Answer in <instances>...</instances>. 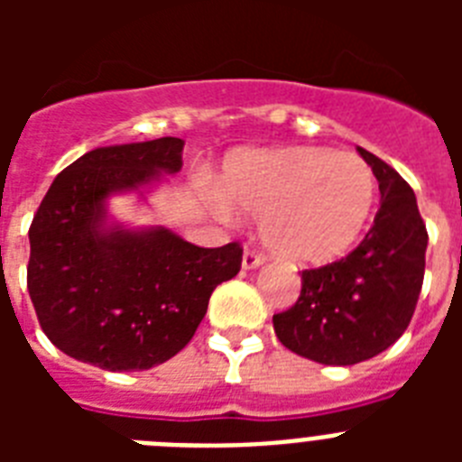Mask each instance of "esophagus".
I'll return each instance as SVG.
<instances>
[{"instance_id": "1", "label": "esophagus", "mask_w": 462, "mask_h": 462, "mask_svg": "<svg viewBox=\"0 0 462 462\" xmlns=\"http://www.w3.org/2000/svg\"><path fill=\"white\" fill-rule=\"evenodd\" d=\"M263 261H266V256L259 254V252L245 250V254H243V268H245V271H250V268H259L261 263H263Z\"/></svg>"}]
</instances>
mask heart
<instances>
[{
	"label": "heart",
	"instance_id": "obj_1",
	"mask_svg": "<svg viewBox=\"0 0 462 462\" xmlns=\"http://www.w3.org/2000/svg\"><path fill=\"white\" fill-rule=\"evenodd\" d=\"M222 191L236 208L259 217L268 250L317 266L356 245L373 215L377 182L356 154L296 145L234 157L224 169ZM212 203L228 215L222 196H212Z\"/></svg>",
	"mask_w": 462,
	"mask_h": 462
}]
</instances>
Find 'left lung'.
I'll use <instances>...</instances> for the list:
<instances>
[{"label": "left lung", "mask_w": 462, "mask_h": 462, "mask_svg": "<svg viewBox=\"0 0 462 462\" xmlns=\"http://www.w3.org/2000/svg\"><path fill=\"white\" fill-rule=\"evenodd\" d=\"M382 201L374 224L342 259L303 271L300 296L273 314L275 336L298 356L354 365L389 349L410 326L426 271L428 231L414 189L368 150Z\"/></svg>", "instance_id": "obj_1"}]
</instances>
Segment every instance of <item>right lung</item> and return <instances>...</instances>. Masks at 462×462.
<instances>
[{
	"label": "right lung",
	"instance_id": "right-lung-1",
	"mask_svg": "<svg viewBox=\"0 0 462 462\" xmlns=\"http://www.w3.org/2000/svg\"><path fill=\"white\" fill-rule=\"evenodd\" d=\"M182 138L97 148L52 180L30 226L27 289L48 340L110 373L150 370L194 337L240 243L199 247L166 228L106 226V199L182 169Z\"/></svg>",
	"mask_w": 462,
	"mask_h": 462
}]
</instances>
